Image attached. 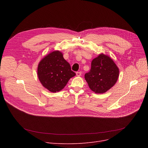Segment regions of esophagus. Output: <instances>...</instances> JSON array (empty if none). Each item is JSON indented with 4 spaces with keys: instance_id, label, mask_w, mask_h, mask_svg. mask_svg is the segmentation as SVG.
<instances>
[{
    "instance_id": "esophagus-1",
    "label": "esophagus",
    "mask_w": 148,
    "mask_h": 148,
    "mask_svg": "<svg viewBox=\"0 0 148 148\" xmlns=\"http://www.w3.org/2000/svg\"><path fill=\"white\" fill-rule=\"evenodd\" d=\"M76 75L77 76H80L82 75V72L81 71H79V72H77L76 73Z\"/></svg>"
}]
</instances>
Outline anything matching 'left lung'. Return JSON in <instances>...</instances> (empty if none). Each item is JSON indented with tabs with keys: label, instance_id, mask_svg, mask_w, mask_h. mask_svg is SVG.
Segmentation results:
<instances>
[{
	"label": "left lung",
	"instance_id": "1",
	"mask_svg": "<svg viewBox=\"0 0 148 148\" xmlns=\"http://www.w3.org/2000/svg\"><path fill=\"white\" fill-rule=\"evenodd\" d=\"M119 69L113 60L101 54L92 60L90 71L84 74L90 89L96 94H103L113 87L119 77Z\"/></svg>",
	"mask_w": 148,
	"mask_h": 148
}]
</instances>
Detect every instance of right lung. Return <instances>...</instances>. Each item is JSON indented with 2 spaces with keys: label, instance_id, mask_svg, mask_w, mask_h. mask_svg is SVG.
<instances>
[{
  "label": "right lung",
  "instance_id": "1",
  "mask_svg": "<svg viewBox=\"0 0 148 148\" xmlns=\"http://www.w3.org/2000/svg\"><path fill=\"white\" fill-rule=\"evenodd\" d=\"M74 75L75 73L59 51L50 53L38 65V79L42 86L51 92L62 90Z\"/></svg>",
  "mask_w": 148,
  "mask_h": 148
}]
</instances>
